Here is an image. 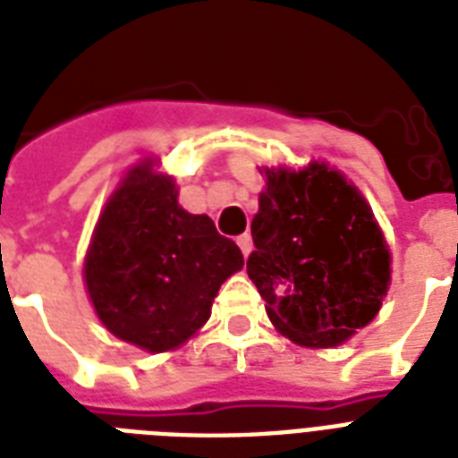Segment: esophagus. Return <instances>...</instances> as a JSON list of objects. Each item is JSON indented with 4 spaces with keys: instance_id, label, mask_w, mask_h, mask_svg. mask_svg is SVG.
<instances>
[{
    "instance_id": "esophagus-1",
    "label": "esophagus",
    "mask_w": 458,
    "mask_h": 458,
    "mask_svg": "<svg viewBox=\"0 0 458 458\" xmlns=\"http://www.w3.org/2000/svg\"><path fill=\"white\" fill-rule=\"evenodd\" d=\"M237 244H240V250H242L244 257H250V254H251V235H247V233H244V235H240V237H237Z\"/></svg>"
}]
</instances>
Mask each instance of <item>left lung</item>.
<instances>
[{
    "mask_svg": "<svg viewBox=\"0 0 458 458\" xmlns=\"http://www.w3.org/2000/svg\"><path fill=\"white\" fill-rule=\"evenodd\" d=\"M251 237V283L301 347H335L380 311L390 251L361 194L326 164L266 171Z\"/></svg>",
    "mask_w": 458,
    "mask_h": 458,
    "instance_id": "left-lung-1",
    "label": "left lung"
}]
</instances>
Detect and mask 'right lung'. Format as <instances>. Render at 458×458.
Returning <instances> with one entry per match:
<instances>
[{
	"mask_svg": "<svg viewBox=\"0 0 458 458\" xmlns=\"http://www.w3.org/2000/svg\"><path fill=\"white\" fill-rule=\"evenodd\" d=\"M244 266L242 251L208 216L178 207L173 178L135 165L104 207L85 257L97 316L147 352L192 337L211 316L218 287Z\"/></svg>",
	"mask_w": 458,
	"mask_h": 458,
	"instance_id": "obj_1",
	"label": "right lung"
}]
</instances>
